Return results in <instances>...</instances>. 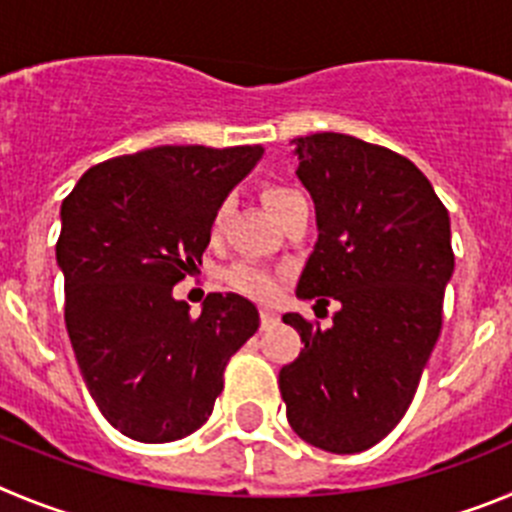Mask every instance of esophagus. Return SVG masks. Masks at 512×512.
Segmentation results:
<instances>
[{
    "instance_id": "esophagus-1",
    "label": "esophagus",
    "mask_w": 512,
    "mask_h": 512,
    "mask_svg": "<svg viewBox=\"0 0 512 512\" xmlns=\"http://www.w3.org/2000/svg\"><path fill=\"white\" fill-rule=\"evenodd\" d=\"M260 319H262V326H270V324H275V321H278V313H275L273 308H262Z\"/></svg>"
}]
</instances>
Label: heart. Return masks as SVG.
I'll list each match as a JSON object with an SVG mask.
<instances>
[{
    "label": "heart",
    "mask_w": 512,
    "mask_h": 512,
    "mask_svg": "<svg viewBox=\"0 0 512 512\" xmlns=\"http://www.w3.org/2000/svg\"><path fill=\"white\" fill-rule=\"evenodd\" d=\"M262 196H265V204L270 206L275 219H278L285 209H290V206L296 204V201L303 199L301 191L283 186V183H270ZM229 211H232V201H222V204L216 206L214 219H211V234H214V237L222 232ZM229 283H232L239 293H245V296L252 298H270L275 296V290H278V283H275L273 275L267 273V270H262V267L252 265V262H239V265H234L232 270H229Z\"/></svg>",
    "instance_id": "obj_1"
}]
</instances>
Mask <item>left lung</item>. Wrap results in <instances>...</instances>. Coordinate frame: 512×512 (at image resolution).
I'll return each instance as SVG.
<instances>
[{
	"mask_svg": "<svg viewBox=\"0 0 512 512\" xmlns=\"http://www.w3.org/2000/svg\"><path fill=\"white\" fill-rule=\"evenodd\" d=\"M293 145L319 227L296 296L339 311L329 329L285 313L303 349L280 370V395L303 441L357 454L398 426L436 347L454 273L449 211L388 147L339 132Z\"/></svg>",
	"mask_w": 512,
	"mask_h": 512,
	"instance_id": "8db88e82",
	"label": "left lung"
}]
</instances>
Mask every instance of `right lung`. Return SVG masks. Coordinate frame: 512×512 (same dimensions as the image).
<instances>
[{
	"instance_id": "add662e5",
	"label": "right lung",
	"mask_w": 512,
	"mask_h": 512,
	"mask_svg": "<svg viewBox=\"0 0 512 512\" xmlns=\"http://www.w3.org/2000/svg\"><path fill=\"white\" fill-rule=\"evenodd\" d=\"M262 153L153 147L89 168L63 201L55 260L71 347L101 416L130 439L165 444L204 426L229 357L260 326L237 293H209L191 316L173 285L199 265L216 206Z\"/></svg>"
}]
</instances>
